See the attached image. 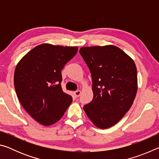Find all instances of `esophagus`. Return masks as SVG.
<instances>
[{"instance_id":"34e87169","label":"esophagus","mask_w":159,"mask_h":159,"mask_svg":"<svg viewBox=\"0 0 159 159\" xmlns=\"http://www.w3.org/2000/svg\"><path fill=\"white\" fill-rule=\"evenodd\" d=\"M80 93H81V90H78L76 91H75V92L74 93V95H75V97H76V98H78V97H79L80 95Z\"/></svg>"}]
</instances>
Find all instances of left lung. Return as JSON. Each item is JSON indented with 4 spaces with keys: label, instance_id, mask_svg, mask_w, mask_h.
<instances>
[{
    "label": "left lung",
    "instance_id": "1",
    "mask_svg": "<svg viewBox=\"0 0 159 159\" xmlns=\"http://www.w3.org/2000/svg\"><path fill=\"white\" fill-rule=\"evenodd\" d=\"M79 52L90 69L93 81V99L83 109L96 127L111 128L124 116L135 98V64L112 45L82 47Z\"/></svg>",
    "mask_w": 159,
    "mask_h": 159
}]
</instances>
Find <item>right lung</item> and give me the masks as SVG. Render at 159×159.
<instances>
[{
  "label": "right lung",
  "mask_w": 159,
  "mask_h": 159,
  "mask_svg": "<svg viewBox=\"0 0 159 159\" xmlns=\"http://www.w3.org/2000/svg\"><path fill=\"white\" fill-rule=\"evenodd\" d=\"M78 47L43 43L26 53L16 66L14 85L21 106L40 124H55L63 116L72 97L63 92L61 69Z\"/></svg>",
  "instance_id": "obj_1"
}]
</instances>
